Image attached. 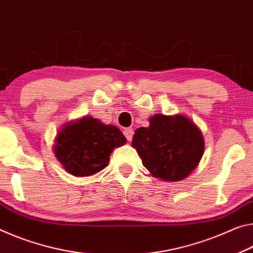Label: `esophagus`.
<instances>
[{
    "label": "esophagus",
    "instance_id": "1",
    "mask_svg": "<svg viewBox=\"0 0 253 253\" xmlns=\"http://www.w3.org/2000/svg\"><path fill=\"white\" fill-rule=\"evenodd\" d=\"M133 133L134 132L131 129V127H126V129L123 130V134L126 135V138L129 140V141H131L132 138H133Z\"/></svg>",
    "mask_w": 253,
    "mask_h": 253
}]
</instances>
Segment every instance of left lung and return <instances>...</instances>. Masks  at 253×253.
<instances>
[{"label":"left lung","instance_id":"8db88e82","mask_svg":"<svg viewBox=\"0 0 253 253\" xmlns=\"http://www.w3.org/2000/svg\"><path fill=\"white\" fill-rule=\"evenodd\" d=\"M149 127L135 130L132 147L152 176L167 181L187 177L204 154V140L189 119L157 114Z\"/></svg>","mask_w":253,"mask_h":253}]
</instances>
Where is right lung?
I'll use <instances>...</instances> for the list:
<instances>
[{"label":"right lung","mask_w":253,"mask_h":253,"mask_svg":"<svg viewBox=\"0 0 253 253\" xmlns=\"http://www.w3.org/2000/svg\"><path fill=\"white\" fill-rule=\"evenodd\" d=\"M126 142V136L117 126L85 117L59 131L53 152L69 173L90 176L109 166L113 149Z\"/></svg>","instance_id":"1"}]
</instances>
